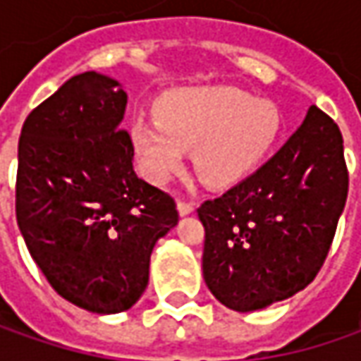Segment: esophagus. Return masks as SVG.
Wrapping results in <instances>:
<instances>
[{
  "mask_svg": "<svg viewBox=\"0 0 361 361\" xmlns=\"http://www.w3.org/2000/svg\"><path fill=\"white\" fill-rule=\"evenodd\" d=\"M176 209H178V215L187 216L195 211V202L190 201H178L176 202Z\"/></svg>",
  "mask_w": 361,
  "mask_h": 361,
  "instance_id": "34e87169",
  "label": "esophagus"
}]
</instances>
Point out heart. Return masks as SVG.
Wrapping results in <instances>:
<instances>
[{
  "mask_svg": "<svg viewBox=\"0 0 361 361\" xmlns=\"http://www.w3.org/2000/svg\"><path fill=\"white\" fill-rule=\"evenodd\" d=\"M154 120H134L130 145L138 166L154 185H166L185 164L209 187H231L269 157L281 132L275 102L233 86H190L164 92Z\"/></svg>",
  "mask_w": 361,
  "mask_h": 361,
  "instance_id": "obj_1",
  "label": "heart"
}]
</instances>
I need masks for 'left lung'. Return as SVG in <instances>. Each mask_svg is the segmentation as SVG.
<instances>
[{"label": "left lung", "mask_w": 361, "mask_h": 361, "mask_svg": "<svg viewBox=\"0 0 361 361\" xmlns=\"http://www.w3.org/2000/svg\"><path fill=\"white\" fill-rule=\"evenodd\" d=\"M345 199L341 132L312 106L277 154L199 207L202 277L211 293L247 313L305 289L326 261Z\"/></svg>", "instance_id": "8db88e82"}]
</instances>
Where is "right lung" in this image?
Listing matches in <instances>:
<instances>
[{
    "label": "right lung",
    "mask_w": 361,
    "mask_h": 361,
    "mask_svg": "<svg viewBox=\"0 0 361 361\" xmlns=\"http://www.w3.org/2000/svg\"><path fill=\"white\" fill-rule=\"evenodd\" d=\"M126 102L118 80L78 74L30 112L18 146L27 251L58 295L100 315L140 299L152 249L178 223L173 197L134 173Z\"/></svg>",
    "instance_id": "right-lung-1"
}]
</instances>
